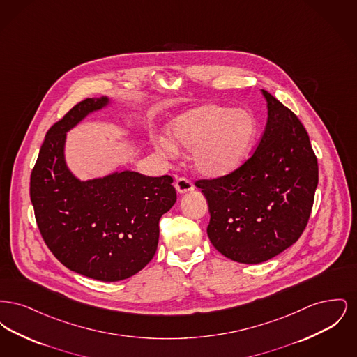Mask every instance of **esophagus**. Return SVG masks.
I'll list each match as a JSON object with an SVG mask.
<instances>
[{
    "label": "esophagus",
    "mask_w": 357,
    "mask_h": 357,
    "mask_svg": "<svg viewBox=\"0 0 357 357\" xmlns=\"http://www.w3.org/2000/svg\"><path fill=\"white\" fill-rule=\"evenodd\" d=\"M175 188L179 194H186L194 190V185L187 178H178L175 181Z\"/></svg>",
    "instance_id": "34e87169"
}]
</instances>
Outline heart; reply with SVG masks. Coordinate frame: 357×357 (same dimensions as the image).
<instances>
[{
	"instance_id": "1",
	"label": "heart",
	"mask_w": 357,
	"mask_h": 357,
	"mask_svg": "<svg viewBox=\"0 0 357 357\" xmlns=\"http://www.w3.org/2000/svg\"><path fill=\"white\" fill-rule=\"evenodd\" d=\"M169 137L156 140L158 151L166 156L176 147L192 151L194 169L208 178H220L237 171L255 147L258 124L243 108L204 104L178 115L169 126Z\"/></svg>"
}]
</instances>
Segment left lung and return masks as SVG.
<instances>
[{
	"instance_id": "8db88e82",
	"label": "left lung",
	"mask_w": 357,
	"mask_h": 357,
	"mask_svg": "<svg viewBox=\"0 0 357 357\" xmlns=\"http://www.w3.org/2000/svg\"><path fill=\"white\" fill-rule=\"evenodd\" d=\"M262 95L268 123L253 156L229 175L195 183L208 204L213 246L241 264L265 262L300 238L319 183L304 126L268 91Z\"/></svg>"
}]
</instances>
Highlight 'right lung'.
<instances>
[{"label":"right lung","mask_w":357,"mask_h":357,"mask_svg":"<svg viewBox=\"0 0 357 357\" xmlns=\"http://www.w3.org/2000/svg\"><path fill=\"white\" fill-rule=\"evenodd\" d=\"M85 99L47 132L31 175V201L40 233L72 272L115 282L142 271L159 241V220L176 202L172 178L131 170L80 181L66 162L67 132L111 105Z\"/></svg>","instance_id":"obj_1"}]
</instances>
